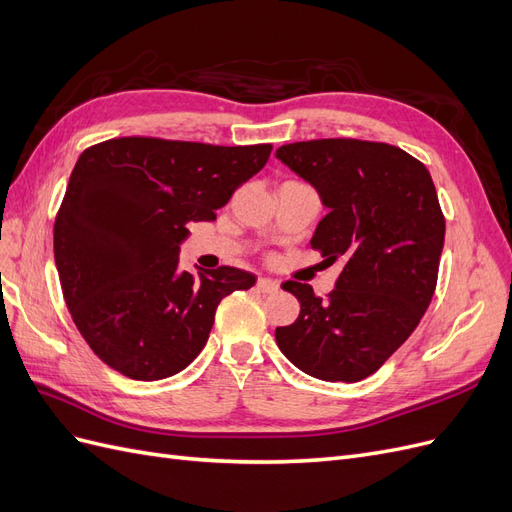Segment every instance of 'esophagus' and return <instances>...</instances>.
Here are the masks:
<instances>
[{"label": "esophagus", "mask_w": 512, "mask_h": 512, "mask_svg": "<svg viewBox=\"0 0 512 512\" xmlns=\"http://www.w3.org/2000/svg\"><path fill=\"white\" fill-rule=\"evenodd\" d=\"M256 288L262 294H273V292H277V288H280V284L271 280V277H260V280L256 282Z\"/></svg>", "instance_id": "34e87169"}]
</instances>
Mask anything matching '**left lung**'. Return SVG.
I'll return each instance as SVG.
<instances>
[{"label":"left lung","instance_id":"8db88e82","mask_svg":"<svg viewBox=\"0 0 512 512\" xmlns=\"http://www.w3.org/2000/svg\"><path fill=\"white\" fill-rule=\"evenodd\" d=\"M320 194L329 213L312 247L333 265L335 288L284 282L301 303L299 318L275 329L286 359L327 382H359L378 371L421 322L438 282L444 215L423 162L404 149L320 138L275 151Z\"/></svg>","mask_w":512,"mask_h":512}]
</instances>
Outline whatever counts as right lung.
<instances>
[{"label": "right lung", "mask_w": 512, "mask_h": 512, "mask_svg": "<svg viewBox=\"0 0 512 512\" xmlns=\"http://www.w3.org/2000/svg\"><path fill=\"white\" fill-rule=\"evenodd\" d=\"M271 145L220 147L123 136L81 153L55 218L70 316L100 361L132 380L179 374L205 348L215 309L256 275L181 271L190 222H213Z\"/></svg>", "instance_id": "1"}]
</instances>
